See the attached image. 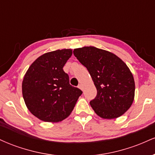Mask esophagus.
I'll return each instance as SVG.
<instances>
[{
	"mask_svg": "<svg viewBox=\"0 0 155 155\" xmlns=\"http://www.w3.org/2000/svg\"><path fill=\"white\" fill-rule=\"evenodd\" d=\"M78 87H79L80 90H83V86H82V84H79V86H78Z\"/></svg>",
	"mask_w": 155,
	"mask_h": 155,
	"instance_id": "34e87169",
	"label": "esophagus"
}]
</instances>
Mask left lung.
<instances>
[{"instance_id": "left-lung-1", "label": "left lung", "mask_w": 155, "mask_h": 155, "mask_svg": "<svg viewBox=\"0 0 155 155\" xmlns=\"http://www.w3.org/2000/svg\"><path fill=\"white\" fill-rule=\"evenodd\" d=\"M74 54L87 68L97 89L90 102L92 109L104 119L122 116L135 95L134 79L127 65L113 53L94 47L75 49Z\"/></svg>"}]
</instances>
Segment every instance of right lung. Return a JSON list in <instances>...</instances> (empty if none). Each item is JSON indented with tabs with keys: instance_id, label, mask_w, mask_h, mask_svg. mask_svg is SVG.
I'll return each instance as SVG.
<instances>
[{
	"instance_id": "right-lung-1",
	"label": "right lung",
	"mask_w": 155,
	"mask_h": 155,
	"mask_svg": "<svg viewBox=\"0 0 155 155\" xmlns=\"http://www.w3.org/2000/svg\"><path fill=\"white\" fill-rule=\"evenodd\" d=\"M72 55L71 49L44 54L31 64L22 81V95L29 111L44 122H58L71 114L82 94L69 83L63 68Z\"/></svg>"
}]
</instances>
